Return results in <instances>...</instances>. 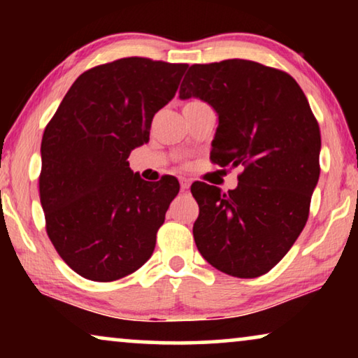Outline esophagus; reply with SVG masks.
Segmentation results:
<instances>
[{
	"label": "esophagus",
	"instance_id": "1",
	"mask_svg": "<svg viewBox=\"0 0 358 358\" xmlns=\"http://www.w3.org/2000/svg\"><path fill=\"white\" fill-rule=\"evenodd\" d=\"M190 187V179L187 178H180V189L187 190Z\"/></svg>",
	"mask_w": 358,
	"mask_h": 358
}]
</instances>
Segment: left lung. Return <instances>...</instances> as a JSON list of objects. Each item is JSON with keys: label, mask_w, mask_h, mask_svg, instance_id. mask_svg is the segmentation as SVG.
I'll return each instance as SVG.
<instances>
[{"label": "left lung", "mask_w": 358, "mask_h": 358, "mask_svg": "<svg viewBox=\"0 0 358 358\" xmlns=\"http://www.w3.org/2000/svg\"><path fill=\"white\" fill-rule=\"evenodd\" d=\"M180 99L207 102L218 115L210 158L241 166L238 187L194 182V239L215 268L239 278L267 273L305 228L320 179V125L290 75L251 60L192 65Z\"/></svg>", "instance_id": "obj_1"}]
</instances>
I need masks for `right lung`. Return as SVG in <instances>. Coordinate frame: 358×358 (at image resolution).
<instances>
[{
  "label": "right lung",
  "mask_w": 358,
  "mask_h": 358,
  "mask_svg": "<svg viewBox=\"0 0 358 358\" xmlns=\"http://www.w3.org/2000/svg\"><path fill=\"white\" fill-rule=\"evenodd\" d=\"M185 63L120 58L78 76L42 136L38 178L47 234L87 280L112 282L151 257L179 192L174 176L148 182L129 168L151 120L178 91Z\"/></svg>",
  "instance_id": "right-lung-1"
}]
</instances>
